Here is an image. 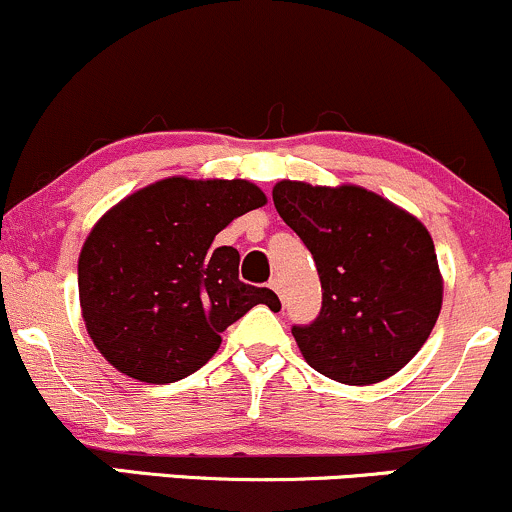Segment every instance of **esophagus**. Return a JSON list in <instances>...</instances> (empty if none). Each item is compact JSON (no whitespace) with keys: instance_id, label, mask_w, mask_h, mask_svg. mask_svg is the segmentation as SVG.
Listing matches in <instances>:
<instances>
[{"instance_id":"1","label":"esophagus","mask_w":512,"mask_h":512,"mask_svg":"<svg viewBox=\"0 0 512 512\" xmlns=\"http://www.w3.org/2000/svg\"><path fill=\"white\" fill-rule=\"evenodd\" d=\"M268 287L278 292V297H283V280H280L278 275H275V278H271V283H268Z\"/></svg>"}]
</instances>
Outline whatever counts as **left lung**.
<instances>
[{"label": "left lung", "mask_w": 512, "mask_h": 512, "mask_svg": "<svg viewBox=\"0 0 512 512\" xmlns=\"http://www.w3.org/2000/svg\"><path fill=\"white\" fill-rule=\"evenodd\" d=\"M275 210L312 251L321 312L292 326L309 367L343 384L396 375L428 341L442 275L428 229L360 186L280 181Z\"/></svg>", "instance_id": "obj_1"}]
</instances>
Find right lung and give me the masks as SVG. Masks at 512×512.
<instances>
[{
  "instance_id": "obj_1",
  "label": "right lung",
  "mask_w": 512,
  "mask_h": 512,
  "mask_svg": "<svg viewBox=\"0 0 512 512\" xmlns=\"http://www.w3.org/2000/svg\"><path fill=\"white\" fill-rule=\"evenodd\" d=\"M261 205L266 195L244 179L171 176L108 210L79 254L82 317L103 358L140 382H176L208 363L251 307L278 309L273 290L241 283L234 246H212Z\"/></svg>"
}]
</instances>
